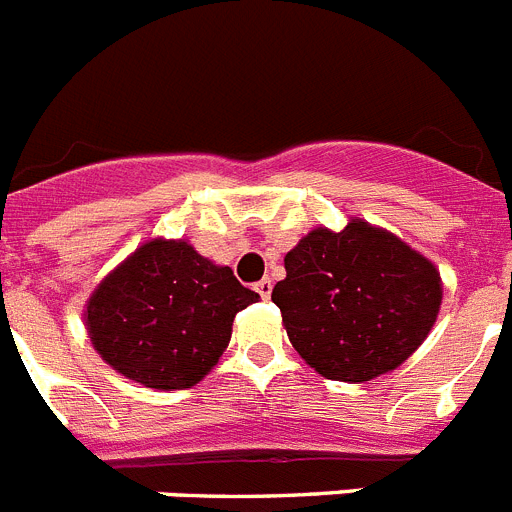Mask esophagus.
I'll return each mask as SVG.
<instances>
[{
    "label": "esophagus",
    "instance_id": "obj_1",
    "mask_svg": "<svg viewBox=\"0 0 512 512\" xmlns=\"http://www.w3.org/2000/svg\"><path fill=\"white\" fill-rule=\"evenodd\" d=\"M256 292H259L264 300H269V297H271V279H261V282H256Z\"/></svg>",
    "mask_w": 512,
    "mask_h": 512
}]
</instances>
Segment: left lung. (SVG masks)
Listing matches in <instances>:
<instances>
[{
  "mask_svg": "<svg viewBox=\"0 0 512 512\" xmlns=\"http://www.w3.org/2000/svg\"><path fill=\"white\" fill-rule=\"evenodd\" d=\"M271 300L297 354L336 382L387 374L428 338L441 307V274L382 228L351 220L315 228L284 256Z\"/></svg>",
  "mask_w": 512,
  "mask_h": 512,
  "instance_id": "8db88e82",
  "label": "left lung"
}]
</instances>
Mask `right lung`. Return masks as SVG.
Listing matches in <instances>:
<instances>
[{"label":"right lung","instance_id":"right-lung-1","mask_svg":"<svg viewBox=\"0 0 512 512\" xmlns=\"http://www.w3.org/2000/svg\"><path fill=\"white\" fill-rule=\"evenodd\" d=\"M259 300L187 241L153 238L89 297V338L112 369L153 390L200 382L230 343L235 312Z\"/></svg>","mask_w":512,"mask_h":512}]
</instances>
